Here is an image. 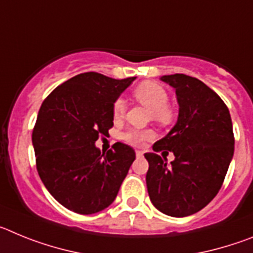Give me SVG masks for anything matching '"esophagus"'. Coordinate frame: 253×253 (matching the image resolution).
<instances>
[{
    "instance_id": "34e87169",
    "label": "esophagus",
    "mask_w": 253,
    "mask_h": 253,
    "mask_svg": "<svg viewBox=\"0 0 253 253\" xmlns=\"http://www.w3.org/2000/svg\"><path fill=\"white\" fill-rule=\"evenodd\" d=\"M135 154H137V157H143V152L142 151H135Z\"/></svg>"
}]
</instances>
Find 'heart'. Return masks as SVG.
I'll use <instances>...</instances> for the list:
<instances>
[{"label": "heart", "instance_id": "heart-1", "mask_svg": "<svg viewBox=\"0 0 253 253\" xmlns=\"http://www.w3.org/2000/svg\"><path fill=\"white\" fill-rule=\"evenodd\" d=\"M133 97L142 105L149 109V118L161 125H169L173 122V111L169 106V93L160 84L154 82H144L135 87L133 91ZM113 118L115 122L120 120L125 113V102L123 99H116L113 104ZM152 137V130L149 129H129L122 135L123 140L131 146H140L144 140Z\"/></svg>", "mask_w": 253, "mask_h": 253}]
</instances>
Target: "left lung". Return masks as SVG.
<instances>
[{"mask_svg":"<svg viewBox=\"0 0 253 253\" xmlns=\"http://www.w3.org/2000/svg\"><path fill=\"white\" fill-rule=\"evenodd\" d=\"M176 90L178 119L166 137L146 153V181L154 207L171 216H187L207 207L218 194L234 152V134L227 105L204 82L186 75L163 76ZM173 151L169 167L155 153Z\"/></svg>","mask_w":253,"mask_h":253,"instance_id":"left-lung-1","label":"left lung"}]
</instances>
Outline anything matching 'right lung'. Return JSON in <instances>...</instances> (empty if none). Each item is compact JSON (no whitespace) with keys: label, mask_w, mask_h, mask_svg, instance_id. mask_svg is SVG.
Returning a JSON list of instances; mask_svg holds the SVG:
<instances>
[{"label":"right lung","mask_w":253,"mask_h":253,"mask_svg":"<svg viewBox=\"0 0 253 253\" xmlns=\"http://www.w3.org/2000/svg\"><path fill=\"white\" fill-rule=\"evenodd\" d=\"M135 77L97 72L72 77L51 91L33 129L37 169L51 196L78 214L101 211L115 200L135 152L118 142L106 153L95 142L113 128V104Z\"/></svg>","instance_id":"right-lung-1"}]
</instances>
